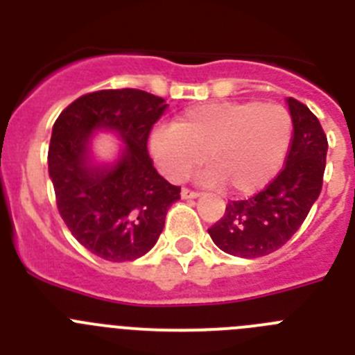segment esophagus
Wrapping results in <instances>:
<instances>
[{"label":"esophagus","mask_w":355,"mask_h":355,"mask_svg":"<svg viewBox=\"0 0 355 355\" xmlns=\"http://www.w3.org/2000/svg\"><path fill=\"white\" fill-rule=\"evenodd\" d=\"M197 197H199V193L193 192V190H188V188L181 190V199H197Z\"/></svg>","instance_id":"obj_1"}]
</instances>
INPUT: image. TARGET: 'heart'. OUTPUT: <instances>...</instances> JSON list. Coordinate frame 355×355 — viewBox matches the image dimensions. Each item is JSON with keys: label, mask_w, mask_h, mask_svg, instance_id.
I'll use <instances>...</instances> for the list:
<instances>
[{"label": "heart", "mask_w": 355, "mask_h": 355, "mask_svg": "<svg viewBox=\"0 0 355 355\" xmlns=\"http://www.w3.org/2000/svg\"><path fill=\"white\" fill-rule=\"evenodd\" d=\"M291 135L293 122L283 105L208 103L183 112L172 128H156L149 149L171 181H183L206 159L209 167L199 174L200 183L247 196L274 180L288 155Z\"/></svg>", "instance_id": "heart-1"}]
</instances>
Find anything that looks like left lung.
Here are the masks:
<instances>
[{"instance_id": "left-lung-1", "label": "left lung", "mask_w": 355, "mask_h": 355, "mask_svg": "<svg viewBox=\"0 0 355 355\" xmlns=\"http://www.w3.org/2000/svg\"><path fill=\"white\" fill-rule=\"evenodd\" d=\"M293 139L286 165L263 192L233 200L224 216L208 229L213 243L238 258L274 252L293 236L322 190L327 137L306 105L288 97Z\"/></svg>"}]
</instances>
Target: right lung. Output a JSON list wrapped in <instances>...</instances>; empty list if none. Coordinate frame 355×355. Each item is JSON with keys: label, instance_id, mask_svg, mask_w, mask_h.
<instances>
[{"label": "right lung", "instance_id": "obj_1", "mask_svg": "<svg viewBox=\"0 0 355 355\" xmlns=\"http://www.w3.org/2000/svg\"><path fill=\"white\" fill-rule=\"evenodd\" d=\"M168 105L137 89L99 90L56 119L48 153L56 206L72 236L106 261H133L158 241L180 187L156 172L147 153L150 128ZM114 132L118 158L97 162L93 135Z\"/></svg>", "mask_w": 355, "mask_h": 355}]
</instances>
